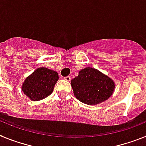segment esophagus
Wrapping results in <instances>:
<instances>
[{"label":"esophagus","mask_w":146,"mask_h":146,"mask_svg":"<svg viewBox=\"0 0 146 146\" xmlns=\"http://www.w3.org/2000/svg\"><path fill=\"white\" fill-rule=\"evenodd\" d=\"M64 80L66 81H70L71 80V77L70 76H67V77H64Z\"/></svg>","instance_id":"obj_1"}]
</instances>
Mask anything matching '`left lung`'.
<instances>
[{
    "label": "left lung",
    "instance_id": "left-lung-1",
    "mask_svg": "<svg viewBox=\"0 0 146 146\" xmlns=\"http://www.w3.org/2000/svg\"><path fill=\"white\" fill-rule=\"evenodd\" d=\"M74 96L89 105L105 101L113 94L114 82L109 77L91 67L79 72V74L71 81Z\"/></svg>",
    "mask_w": 146,
    "mask_h": 146
}]
</instances>
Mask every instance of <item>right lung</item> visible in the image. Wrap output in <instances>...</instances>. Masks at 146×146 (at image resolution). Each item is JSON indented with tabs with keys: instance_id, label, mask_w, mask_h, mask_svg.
<instances>
[{
	"instance_id": "1",
	"label": "right lung",
	"mask_w": 146,
	"mask_h": 146,
	"mask_svg": "<svg viewBox=\"0 0 146 146\" xmlns=\"http://www.w3.org/2000/svg\"><path fill=\"white\" fill-rule=\"evenodd\" d=\"M58 74L44 67L38 68L28 76L23 82V91L33 101H38L52 94Z\"/></svg>"
}]
</instances>
